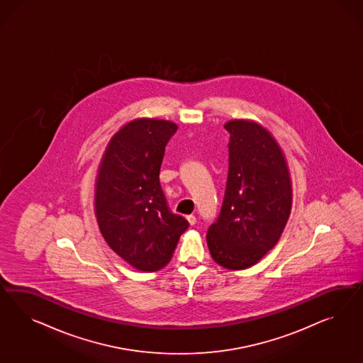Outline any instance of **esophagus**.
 <instances>
[{"mask_svg":"<svg viewBox=\"0 0 363 363\" xmlns=\"http://www.w3.org/2000/svg\"><path fill=\"white\" fill-rule=\"evenodd\" d=\"M187 220H189V223L190 225H196L197 223V218H196V216H193V214H190V216H187Z\"/></svg>","mask_w":363,"mask_h":363,"instance_id":"1","label":"esophagus"}]
</instances>
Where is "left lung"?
Segmentation results:
<instances>
[{"label":"left lung","mask_w":363,"mask_h":363,"mask_svg":"<svg viewBox=\"0 0 363 363\" xmlns=\"http://www.w3.org/2000/svg\"><path fill=\"white\" fill-rule=\"evenodd\" d=\"M230 133L223 203L206 241L217 264L243 270L279 240L291 210V179L285 155L272 134L246 120L225 123Z\"/></svg>","instance_id":"8db88e82"}]
</instances>
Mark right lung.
I'll return each mask as SVG.
<instances>
[{"label":"right lung","mask_w":363,"mask_h":363,"mask_svg":"<svg viewBox=\"0 0 363 363\" xmlns=\"http://www.w3.org/2000/svg\"><path fill=\"white\" fill-rule=\"evenodd\" d=\"M173 122L140 118L116 133L96 179L94 209L111 250L141 272L169 264L189 228L172 213L160 184L165 146L177 132Z\"/></svg>","instance_id":"1"}]
</instances>
